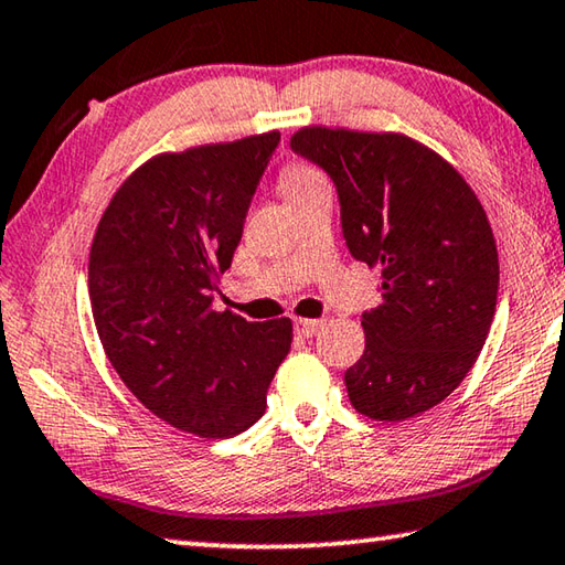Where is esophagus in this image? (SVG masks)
<instances>
[{
  "mask_svg": "<svg viewBox=\"0 0 565 565\" xmlns=\"http://www.w3.org/2000/svg\"><path fill=\"white\" fill-rule=\"evenodd\" d=\"M322 320H308V318H298L295 320V332L300 334V338H312L315 332L322 328Z\"/></svg>",
  "mask_w": 565,
  "mask_h": 565,
  "instance_id": "34e87169",
  "label": "esophagus"
}]
</instances>
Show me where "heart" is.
<instances>
[{
    "label": "heart",
    "instance_id": "obj_1",
    "mask_svg": "<svg viewBox=\"0 0 565 565\" xmlns=\"http://www.w3.org/2000/svg\"><path fill=\"white\" fill-rule=\"evenodd\" d=\"M324 181V175L318 171V168L310 166V163H302V161H290L282 166L280 171V188L285 198H295L298 193L310 191L318 183Z\"/></svg>",
    "mask_w": 565,
    "mask_h": 565
}]
</instances>
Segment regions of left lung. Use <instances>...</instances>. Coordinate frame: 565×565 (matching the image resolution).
<instances>
[{"mask_svg": "<svg viewBox=\"0 0 565 565\" xmlns=\"http://www.w3.org/2000/svg\"><path fill=\"white\" fill-rule=\"evenodd\" d=\"M338 185L350 253L382 267L362 315L364 352L344 372L352 407L404 422L459 387L487 342L499 253L487 211L447 158L397 131L305 126L290 138Z\"/></svg>", "mask_w": 565, "mask_h": 565, "instance_id": "obj_1", "label": "left lung"}]
</instances>
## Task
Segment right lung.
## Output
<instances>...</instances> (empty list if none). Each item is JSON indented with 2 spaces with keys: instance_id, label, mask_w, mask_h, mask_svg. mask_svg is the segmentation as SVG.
Segmentation results:
<instances>
[{
  "instance_id": "1",
  "label": "right lung",
  "mask_w": 565,
  "mask_h": 565,
  "mask_svg": "<svg viewBox=\"0 0 565 565\" xmlns=\"http://www.w3.org/2000/svg\"><path fill=\"white\" fill-rule=\"evenodd\" d=\"M277 143L267 131L148 158L106 205L88 255L108 362L148 412L205 439L263 417L290 352V318L247 322L211 308Z\"/></svg>"
}]
</instances>
